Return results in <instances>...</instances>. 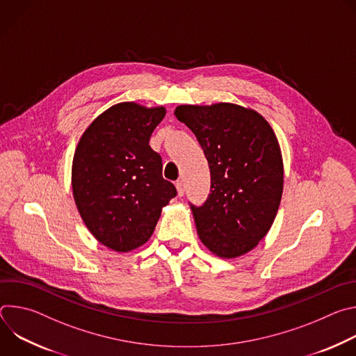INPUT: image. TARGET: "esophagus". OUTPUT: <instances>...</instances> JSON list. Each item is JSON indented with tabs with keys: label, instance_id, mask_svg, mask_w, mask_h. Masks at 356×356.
I'll return each instance as SVG.
<instances>
[{
	"label": "esophagus",
	"instance_id": "esophagus-1",
	"mask_svg": "<svg viewBox=\"0 0 356 356\" xmlns=\"http://www.w3.org/2000/svg\"><path fill=\"white\" fill-rule=\"evenodd\" d=\"M176 188H177V194L180 197H183V194H184V183H183V180H177L176 181Z\"/></svg>",
	"mask_w": 356,
	"mask_h": 356
}]
</instances>
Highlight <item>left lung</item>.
Wrapping results in <instances>:
<instances>
[{"mask_svg": "<svg viewBox=\"0 0 356 356\" xmlns=\"http://www.w3.org/2000/svg\"><path fill=\"white\" fill-rule=\"evenodd\" d=\"M175 115L204 150L211 188L190 207L201 242L221 258L243 255L268 234L283 191L276 135L258 113L221 103L180 106Z\"/></svg>", "mask_w": 356, "mask_h": 356, "instance_id": "left-lung-1", "label": "left lung"}]
</instances>
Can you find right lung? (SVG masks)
<instances>
[{"label": "right lung", "instance_id": "1", "mask_svg": "<svg viewBox=\"0 0 356 356\" xmlns=\"http://www.w3.org/2000/svg\"><path fill=\"white\" fill-rule=\"evenodd\" d=\"M165 114L163 107L117 104L94 120L77 145L72 170L76 206L90 232L114 250L143 245L162 207L177 195L162 176V156L149 145Z\"/></svg>", "mask_w": 356, "mask_h": 356}]
</instances>
